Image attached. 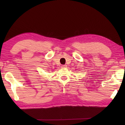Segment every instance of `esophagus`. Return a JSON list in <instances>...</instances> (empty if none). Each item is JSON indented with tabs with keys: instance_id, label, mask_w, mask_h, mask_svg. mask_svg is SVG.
<instances>
[{
	"instance_id": "obj_1",
	"label": "esophagus",
	"mask_w": 125,
	"mask_h": 125,
	"mask_svg": "<svg viewBox=\"0 0 125 125\" xmlns=\"http://www.w3.org/2000/svg\"><path fill=\"white\" fill-rule=\"evenodd\" d=\"M65 67H67V65H63L61 66V68H65Z\"/></svg>"
}]
</instances>
